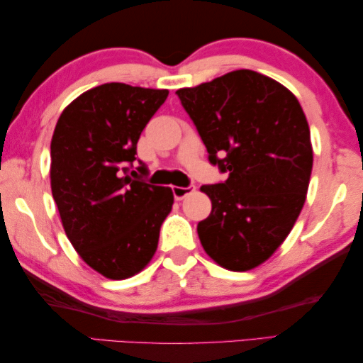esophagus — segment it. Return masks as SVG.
Masks as SVG:
<instances>
[{
    "instance_id": "esophagus-1",
    "label": "esophagus",
    "mask_w": 363,
    "mask_h": 363,
    "mask_svg": "<svg viewBox=\"0 0 363 363\" xmlns=\"http://www.w3.org/2000/svg\"><path fill=\"white\" fill-rule=\"evenodd\" d=\"M196 191L194 185H188V186H172V193H174L175 199L180 201L183 198H186L188 194H191Z\"/></svg>"
}]
</instances>
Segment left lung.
Here are the masks:
<instances>
[{"mask_svg":"<svg viewBox=\"0 0 363 363\" xmlns=\"http://www.w3.org/2000/svg\"><path fill=\"white\" fill-rule=\"evenodd\" d=\"M225 182L203 185L211 216L198 223L204 251L245 272L265 262L298 220L311 182V130L281 83L241 69L177 90Z\"/></svg>","mask_w":363,"mask_h":363,"instance_id":"left-lung-1","label":"left lung"}]
</instances>
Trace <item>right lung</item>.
Returning a JSON list of instances; mask_svg holds the SVG:
<instances>
[{"instance_id":"add662e5","label":"right lung","mask_w":363,"mask_h":363,"mask_svg":"<svg viewBox=\"0 0 363 363\" xmlns=\"http://www.w3.org/2000/svg\"><path fill=\"white\" fill-rule=\"evenodd\" d=\"M167 90L104 83L62 111L51 140V191L69 241L111 280L141 272L174 204L170 188L141 180L136 143Z\"/></svg>"}]
</instances>
